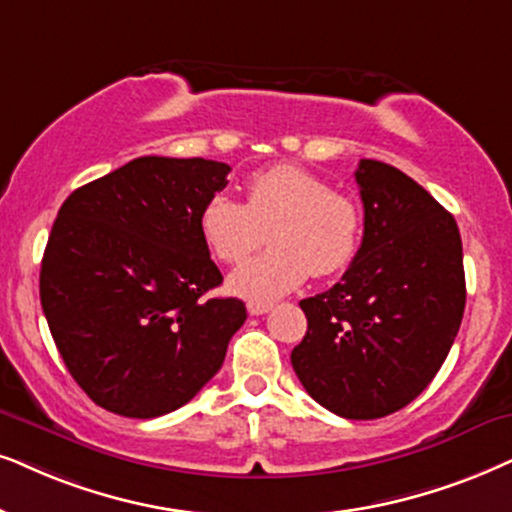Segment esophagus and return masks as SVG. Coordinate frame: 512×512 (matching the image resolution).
Returning a JSON list of instances; mask_svg holds the SVG:
<instances>
[{
    "label": "esophagus",
    "instance_id": "esophagus-1",
    "mask_svg": "<svg viewBox=\"0 0 512 512\" xmlns=\"http://www.w3.org/2000/svg\"><path fill=\"white\" fill-rule=\"evenodd\" d=\"M269 309H271V304H267V302H248V312H250L252 316L267 314Z\"/></svg>",
    "mask_w": 512,
    "mask_h": 512
}]
</instances>
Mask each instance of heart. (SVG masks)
<instances>
[{"instance_id": "b5f03b06", "label": "heart", "mask_w": 512, "mask_h": 512, "mask_svg": "<svg viewBox=\"0 0 512 512\" xmlns=\"http://www.w3.org/2000/svg\"><path fill=\"white\" fill-rule=\"evenodd\" d=\"M198 229L219 262L236 264L264 243L271 248L229 276L231 293L267 302L300 288L309 274L333 276L357 257L364 215L347 193L297 165H274L245 184V203L229 193L205 200Z\"/></svg>"}]
</instances>
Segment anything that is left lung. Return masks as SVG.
Wrapping results in <instances>:
<instances>
[{"instance_id": "8db88e82", "label": "left lung", "mask_w": 512, "mask_h": 512, "mask_svg": "<svg viewBox=\"0 0 512 512\" xmlns=\"http://www.w3.org/2000/svg\"><path fill=\"white\" fill-rule=\"evenodd\" d=\"M364 238L340 283L300 302L290 361L323 409L352 420L411 404L442 368L465 309L456 219L397 167L361 160Z\"/></svg>"}]
</instances>
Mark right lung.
<instances>
[{"mask_svg": "<svg viewBox=\"0 0 512 512\" xmlns=\"http://www.w3.org/2000/svg\"><path fill=\"white\" fill-rule=\"evenodd\" d=\"M226 163L144 155L70 193L42 257L51 338L94 404L158 418L191 401L248 319L198 229Z\"/></svg>", "mask_w": 512, "mask_h": 512, "instance_id": "add662e5", "label": "right lung"}]
</instances>
